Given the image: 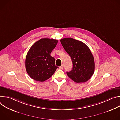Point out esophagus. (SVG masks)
<instances>
[{"label": "esophagus", "instance_id": "esophagus-1", "mask_svg": "<svg viewBox=\"0 0 120 120\" xmlns=\"http://www.w3.org/2000/svg\"><path fill=\"white\" fill-rule=\"evenodd\" d=\"M63 65H62L61 66H60V67H59V69H61V70H62L63 69Z\"/></svg>", "mask_w": 120, "mask_h": 120}]
</instances>
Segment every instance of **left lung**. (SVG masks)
<instances>
[{"instance_id":"1","label":"left lung","mask_w":120,"mask_h":120,"mask_svg":"<svg viewBox=\"0 0 120 120\" xmlns=\"http://www.w3.org/2000/svg\"><path fill=\"white\" fill-rule=\"evenodd\" d=\"M60 42L73 64L72 70L66 72L67 75L76 83L88 81L95 69L94 58L89 47L83 42L71 38H62Z\"/></svg>"}]
</instances>
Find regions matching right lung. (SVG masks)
Listing matches in <instances>:
<instances>
[{
    "mask_svg": "<svg viewBox=\"0 0 120 120\" xmlns=\"http://www.w3.org/2000/svg\"><path fill=\"white\" fill-rule=\"evenodd\" d=\"M58 40L41 38L29 49L25 60L26 69L29 76L36 81L43 82L50 78L58 67L55 59L50 56Z\"/></svg>",
    "mask_w": 120,
    "mask_h": 120,
    "instance_id": "obj_1",
    "label": "right lung"
}]
</instances>
